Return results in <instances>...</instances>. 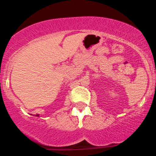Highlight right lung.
I'll return each instance as SVG.
<instances>
[{"instance_id":"add662e5","label":"right lung","mask_w":156,"mask_h":156,"mask_svg":"<svg viewBox=\"0 0 156 156\" xmlns=\"http://www.w3.org/2000/svg\"><path fill=\"white\" fill-rule=\"evenodd\" d=\"M36 116H37V117H38V116H39V115H36Z\"/></svg>"}]
</instances>
